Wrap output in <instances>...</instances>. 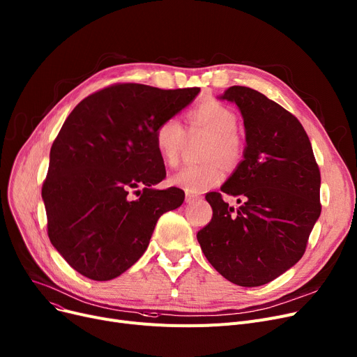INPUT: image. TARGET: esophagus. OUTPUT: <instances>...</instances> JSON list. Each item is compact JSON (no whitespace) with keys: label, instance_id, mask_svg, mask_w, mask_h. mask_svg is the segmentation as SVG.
Returning a JSON list of instances; mask_svg holds the SVG:
<instances>
[{"label":"esophagus","instance_id":"esophagus-1","mask_svg":"<svg viewBox=\"0 0 357 357\" xmlns=\"http://www.w3.org/2000/svg\"><path fill=\"white\" fill-rule=\"evenodd\" d=\"M197 199H198V197L194 195V194H186V197H185V201L188 202V204H192V202L197 201Z\"/></svg>","mask_w":357,"mask_h":357}]
</instances>
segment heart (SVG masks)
Instances as JSON below:
<instances>
[{
  "instance_id": "b5f03b06",
  "label": "heart",
  "mask_w": 357,
  "mask_h": 357,
  "mask_svg": "<svg viewBox=\"0 0 357 357\" xmlns=\"http://www.w3.org/2000/svg\"><path fill=\"white\" fill-rule=\"evenodd\" d=\"M191 131H204L210 135L202 150L201 165H188L181 167L169 179L174 186L198 194L211 186L218 185L224 178L222 160L227 167H236L241 159V144L236 136V112L220 101H207L188 112ZM185 128L176 117L163 120L155 131V147L162 162L175 166L179 160L185 143Z\"/></svg>"
}]
</instances>
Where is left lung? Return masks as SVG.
Here are the masks:
<instances>
[{"instance_id":"obj_1","label":"left lung","mask_w":357,"mask_h":357,"mask_svg":"<svg viewBox=\"0 0 357 357\" xmlns=\"http://www.w3.org/2000/svg\"><path fill=\"white\" fill-rule=\"evenodd\" d=\"M220 100L243 117V160L220 192L205 195L213 218L197 238L213 268L238 287L265 285L303 257L320 217V169L303 124L284 107L248 86H230Z\"/></svg>"}]
</instances>
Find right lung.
<instances>
[{"instance_id":"1","label":"right lung","mask_w":357,"mask_h":357,"mask_svg":"<svg viewBox=\"0 0 357 357\" xmlns=\"http://www.w3.org/2000/svg\"><path fill=\"white\" fill-rule=\"evenodd\" d=\"M198 92L117 84L82 100L63 123L42 198L50 243L81 275L124 273L146 252L159 217L182 205V190L155 188L166 176L155 131Z\"/></svg>"}]
</instances>
